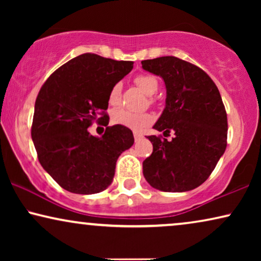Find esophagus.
Returning <instances> with one entry per match:
<instances>
[{
	"label": "esophagus",
	"mask_w": 261,
	"mask_h": 261,
	"mask_svg": "<svg viewBox=\"0 0 261 261\" xmlns=\"http://www.w3.org/2000/svg\"><path fill=\"white\" fill-rule=\"evenodd\" d=\"M142 139V134H140V133H134V140L135 141H140Z\"/></svg>",
	"instance_id": "obj_1"
}]
</instances>
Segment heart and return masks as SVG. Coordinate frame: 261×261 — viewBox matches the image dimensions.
<instances>
[{
  "label": "heart",
  "mask_w": 261,
  "mask_h": 261,
  "mask_svg": "<svg viewBox=\"0 0 261 261\" xmlns=\"http://www.w3.org/2000/svg\"><path fill=\"white\" fill-rule=\"evenodd\" d=\"M134 83L141 89L145 94L153 95L158 90L159 82L153 74L141 73L134 78ZM121 101V84H114L110 89L108 95V102L110 106H117ZM152 101V99H151ZM153 121V115L151 113L142 112L134 113L127 109H116L112 114V122L114 124H119L126 128H130L134 130H141L151 124Z\"/></svg>",
  "instance_id": "b5f03b06"
}]
</instances>
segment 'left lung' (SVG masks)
I'll return each mask as SVG.
<instances>
[{"instance_id": "left-lung-1", "label": "left lung", "mask_w": 261, "mask_h": 261, "mask_svg": "<svg viewBox=\"0 0 261 261\" xmlns=\"http://www.w3.org/2000/svg\"><path fill=\"white\" fill-rule=\"evenodd\" d=\"M142 69L166 85L165 109L154 124L164 135L147 137L152 154L142 163L149 185L183 192L208 179L227 147V113L216 84L202 69L177 57L142 60Z\"/></svg>"}]
</instances>
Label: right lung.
Listing matches in <instances>:
<instances>
[{"label": "right lung", "mask_w": 261, "mask_h": 261, "mask_svg": "<svg viewBox=\"0 0 261 261\" xmlns=\"http://www.w3.org/2000/svg\"><path fill=\"white\" fill-rule=\"evenodd\" d=\"M133 62L84 53L49 76L35 99L32 140L44 170L65 190L97 194L112 184L117 158L134 144L123 126H108V95L129 73ZM96 120L101 138L88 133Z\"/></svg>", "instance_id": "right-lung-1"}]
</instances>
